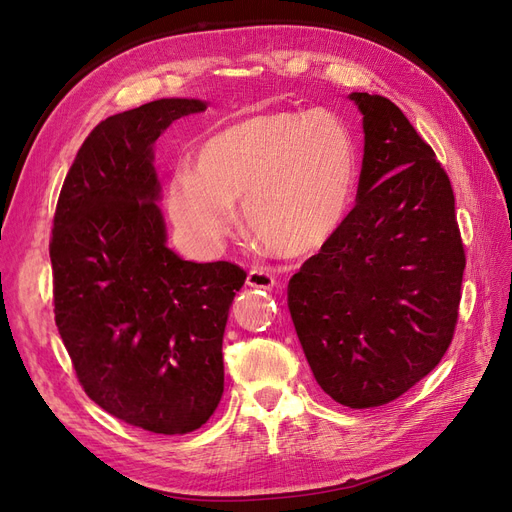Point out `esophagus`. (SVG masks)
<instances>
[{"instance_id":"esophagus-1","label":"esophagus","mask_w":512,"mask_h":512,"mask_svg":"<svg viewBox=\"0 0 512 512\" xmlns=\"http://www.w3.org/2000/svg\"><path fill=\"white\" fill-rule=\"evenodd\" d=\"M247 286L271 290L275 286V280H273V275L267 269H260L258 267V269H252L250 273H247Z\"/></svg>"}]
</instances>
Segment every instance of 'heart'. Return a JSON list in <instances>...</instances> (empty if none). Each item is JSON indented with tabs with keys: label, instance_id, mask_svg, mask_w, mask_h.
Listing matches in <instances>:
<instances>
[{
	"label": "heart",
	"instance_id": "1",
	"mask_svg": "<svg viewBox=\"0 0 512 512\" xmlns=\"http://www.w3.org/2000/svg\"><path fill=\"white\" fill-rule=\"evenodd\" d=\"M356 147L329 113L267 111L230 121L198 145L194 170L168 183L173 222L200 245L220 243L243 207L250 235L282 258L320 252L342 228Z\"/></svg>",
	"mask_w": 512,
	"mask_h": 512
}]
</instances>
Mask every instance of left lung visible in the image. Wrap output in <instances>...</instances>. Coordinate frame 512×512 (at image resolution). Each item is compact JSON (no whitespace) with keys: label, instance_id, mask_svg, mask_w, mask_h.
Masks as SVG:
<instances>
[{"label":"left lung","instance_id":"obj_1","mask_svg":"<svg viewBox=\"0 0 512 512\" xmlns=\"http://www.w3.org/2000/svg\"><path fill=\"white\" fill-rule=\"evenodd\" d=\"M348 98L365 134L356 207L290 277L288 307L320 389L361 410L389 404L440 363L466 256L436 153L391 100Z\"/></svg>","mask_w":512,"mask_h":512}]
</instances>
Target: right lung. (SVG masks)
Returning <instances> with one entry per match:
<instances>
[{
  "label": "right lung",
  "mask_w": 512,
  "mask_h": 512,
  "mask_svg": "<svg viewBox=\"0 0 512 512\" xmlns=\"http://www.w3.org/2000/svg\"><path fill=\"white\" fill-rule=\"evenodd\" d=\"M205 100L162 98L104 119L53 220L55 322L85 393L164 436L205 425L224 393L222 342L245 271L166 245L156 141Z\"/></svg>",
  "instance_id": "1"
}]
</instances>
